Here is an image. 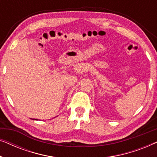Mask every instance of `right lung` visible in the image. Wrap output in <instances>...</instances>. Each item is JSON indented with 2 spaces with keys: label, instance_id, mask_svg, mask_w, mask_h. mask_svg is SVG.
Returning <instances> with one entry per match:
<instances>
[{
  "label": "right lung",
  "instance_id": "add662e5",
  "mask_svg": "<svg viewBox=\"0 0 157 157\" xmlns=\"http://www.w3.org/2000/svg\"><path fill=\"white\" fill-rule=\"evenodd\" d=\"M34 120H37V119H34Z\"/></svg>",
  "mask_w": 157,
  "mask_h": 157
}]
</instances>
